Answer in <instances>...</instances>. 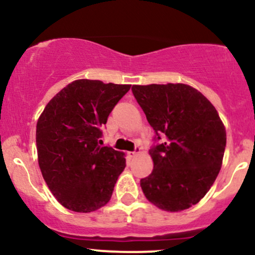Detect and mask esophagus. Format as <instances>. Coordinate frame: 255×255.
<instances>
[{
  "label": "esophagus",
  "mask_w": 255,
  "mask_h": 255,
  "mask_svg": "<svg viewBox=\"0 0 255 255\" xmlns=\"http://www.w3.org/2000/svg\"><path fill=\"white\" fill-rule=\"evenodd\" d=\"M140 150H141V148H140L139 146H135V150H134L133 152H128V156H129L130 158H134L136 154L140 153Z\"/></svg>",
  "instance_id": "34e87169"
}]
</instances>
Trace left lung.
Instances as JSON below:
<instances>
[{"mask_svg":"<svg viewBox=\"0 0 255 255\" xmlns=\"http://www.w3.org/2000/svg\"><path fill=\"white\" fill-rule=\"evenodd\" d=\"M148 124L164 142L150 151L153 170L140 180L146 199L178 212L198 204L212 187L223 162L227 133L217 110L186 84L133 85Z\"/></svg>","mask_w":255,"mask_h":255,"instance_id":"1","label":"left lung"}]
</instances>
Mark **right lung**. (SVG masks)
I'll use <instances>...</instances> for the list:
<instances>
[{"label":"right lung","instance_id":"right-lung-1","mask_svg":"<svg viewBox=\"0 0 255 255\" xmlns=\"http://www.w3.org/2000/svg\"><path fill=\"white\" fill-rule=\"evenodd\" d=\"M129 89L130 85L79 79L63 87L40 114L38 164L66 209L87 213L109 203L126 158L124 152L99 146L101 127Z\"/></svg>","mask_w":255,"mask_h":255}]
</instances>
